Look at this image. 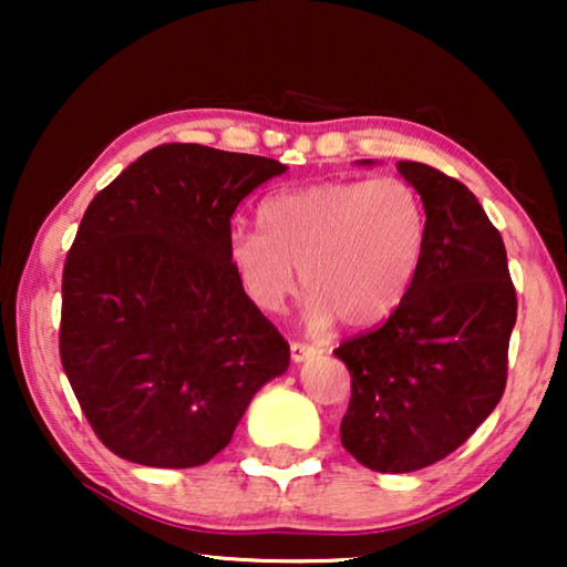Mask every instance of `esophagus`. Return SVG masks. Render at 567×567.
<instances>
[{
    "mask_svg": "<svg viewBox=\"0 0 567 567\" xmlns=\"http://www.w3.org/2000/svg\"><path fill=\"white\" fill-rule=\"evenodd\" d=\"M317 353H322L320 346H309V343H301V340H291V359L297 363L312 359Z\"/></svg>",
    "mask_w": 567,
    "mask_h": 567,
    "instance_id": "34e87169",
    "label": "esophagus"
}]
</instances>
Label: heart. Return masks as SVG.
<instances>
[{
  "mask_svg": "<svg viewBox=\"0 0 567 567\" xmlns=\"http://www.w3.org/2000/svg\"><path fill=\"white\" fill-rule=\"evenodd\" d=\"M258 227L229 235L239 286L262 312H278L299 268L309 328L338 317L369 328L398 312L429 239L421 193L394 175L278 190L260 204Z\"/></svg>",
  "mask_w": 567,
  "mask_h": 567,
  "instance_id": "b5f03b06",
  "label": "heart"
}]
</instances>
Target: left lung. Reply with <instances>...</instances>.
Wrapping results in <instances>:
<instances>
[{
    "label": "left lung",
    "mask_w": 567,
    "mask_h": 567,
    "mask_svg": "<svg viewBox=\"0 0 567 567\" xmlns=\"http://www.w3.org/2000/svg\"><path fill=\"white\" fill-rule=\"evenodd\" d=\"M398 169L425 206L421 270L384 324L332 351L351 371L340 441L392 475L444 460L493 413L516 324L506 247L472 190L423 162Z\"/></svg>",
    "instance_id": "8db88e82"
}]
</instances>
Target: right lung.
<instances>
[{
	"mask_svg": "<svg viewBox=\"0 0 567 567\" xmlns=\"http://www.w3.org/2000/svg\"><path fill=\"white\" fill-rule=\"evenodd\" d=\"M286 165L162 144L97 193L61 278L59 353L97 439L121 460L185 470L231 441L289 343L252 305L227 243L239 200Z\"/></svg>",
	"mask_w": 567,
	"mask_h": 567,
	"instance_id": "right-lung-1",
	"label": "right lung"
}]
</instances>
